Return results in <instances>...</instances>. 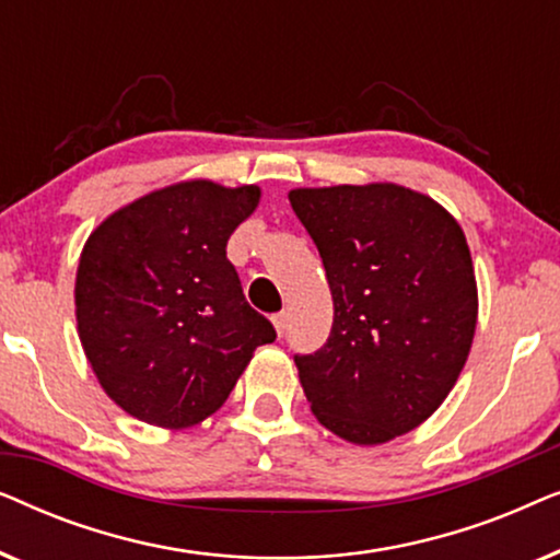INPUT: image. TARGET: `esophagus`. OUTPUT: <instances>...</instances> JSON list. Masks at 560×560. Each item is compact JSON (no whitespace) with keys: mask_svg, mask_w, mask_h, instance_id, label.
I'll return each mask as SVG.
<instances>
[{"mask_svg":"<svg viewBox=\"0 0 560 560\" xmlns=\"http://www.w3.org/2000/svg\"><path fill=\"white\" fill-rule=\"evenodd\" d=\"M272 326H275V331H278V336L285 334V326H288L285 313H278V316H272Z\"/></svg>","mask_w":560,"mask_h":560,"instance_id":"34e87169","label":"esophagus"}]
</instances>
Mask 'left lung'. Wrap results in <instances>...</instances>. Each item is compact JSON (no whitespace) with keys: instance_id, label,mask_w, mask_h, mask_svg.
I'll return each mask as SVG.
<instances>
[{"instance_id":"obj_1","label":"left lung","mask_w":560,"mask_h":560,"mask_svg":"<svg viewBox=\"0 0 560 560\" xmlns=\"http://www.w3.org/2000/svg\"><path fill=\"white\" fill-rule=\"evenodd\" d=\"M288 198L334 298L328 341L295 357L313 416L354 446L416 431L454 389L477 331L464 229L397 183L293 188Z\"/></svg>"}]
</instances>
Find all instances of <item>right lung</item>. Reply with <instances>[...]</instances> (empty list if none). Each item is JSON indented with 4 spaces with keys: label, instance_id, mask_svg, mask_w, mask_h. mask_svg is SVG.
<instances>
[{
    "label": "right lung",
    "instance_id": "1",
    "mask_svg": "<svg viewBox=\"0 0 560 560\" xmlns=\"http://www.w3.org/2000/svg\"><path fill=\"white\" fill-rule=\"evenodd\" d=\"M259 198V186L180 180L109 213L83 244L73 290L83 354L104 393L142 423H201L255 349L275 341L226 259Z\"/></svg>",
    "mask_w": 560,
    "mask_h": 560
}]
</instances>
